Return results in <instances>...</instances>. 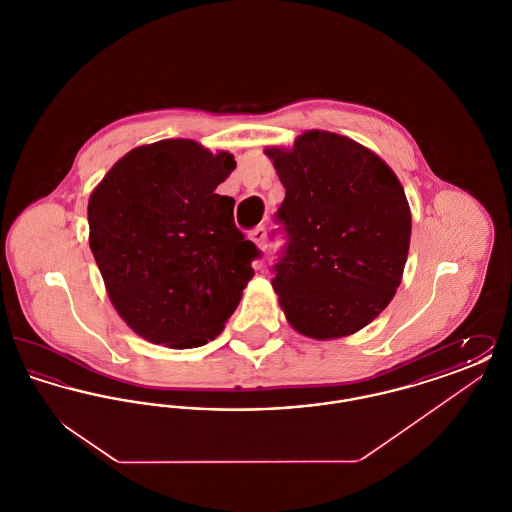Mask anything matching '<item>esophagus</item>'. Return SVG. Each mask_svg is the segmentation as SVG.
I'll list each match as a JSON object with an SVG mask.
<instances>
[{"instance_id": "34e87169", "label": "esophagus", "mask_w": 512, "mask_h": 512, "mask_svg": "<svg viewBox=\"0 0 512 512\" xmlns=\"http://www.w3.org/2000/svg\"><path fill=\"white\" fill-rule=\"evenodd\" d=\"M249 238L255 242V245L259 249H265L267 247V228L265 226H257L249 232Z\"/></svg>"}]
</instances>
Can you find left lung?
Returning <instances> with one entry per match:
<instances>
[{
    "label": "left lung",
    "mask_w": 512,
    "mask_h": 512,
    "mask_svg": "<svg viewBox=\"0 0 512 512\" xmlns=\"http://www.w3.org/2000/svg\"><path fill=\"white\" fill-rule=\"evenodd\" d=\"M286 197L288 245L272 288L293 328L336 340L390 305L411 244V209L395 172L368 147L326 130L265 149Z\"/></svg>",
    "instance_id": "8db88e82"
}]
</instances>
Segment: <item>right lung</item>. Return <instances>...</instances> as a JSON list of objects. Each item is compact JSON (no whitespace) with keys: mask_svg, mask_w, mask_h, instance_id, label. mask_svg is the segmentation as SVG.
I'll return each instance as SVG.
<instances>
[{"mask_svg":"<svg viewBox=\"0 0 512 512\" xmlns=\"http://www.w3.org/2000/svg\"><path fill=\"white\" fill-rule=\"evenodd\" d=\"M234 155L194 140L128 151L88 201L90 249L107 295L144 340L190 349L215 340L261 253L234 224L217 186Z\"/></svg>","mask_w":512,"mask_h":512,"instance_id":"add662e5","label":"right lung"}]
</instances>
